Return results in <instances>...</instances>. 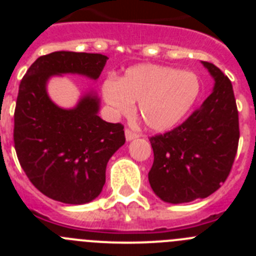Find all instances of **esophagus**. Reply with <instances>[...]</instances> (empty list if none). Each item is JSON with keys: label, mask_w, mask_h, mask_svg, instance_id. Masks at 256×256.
Here are the masks:
<instances>
[{"label": "esophagus", "mask_w": 256, "mask_h": 256, "mask_svg": "<svg viewBox=\"0 0 256 256\" xmlns=\"http://www.w3.org/2000/svg\"><path fill=\"white\" fill-rule=\"evenodd\" d=\"M137 137H140V133L133 132V130H130V128H128V130H126V141H132V140L137 138Z\"/></svg>", "instance_id": "1"}]
</instances>
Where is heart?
Masks as SVG:
<instances>
[{"label":"heart","instance_id":"1","mask_svg":"<svg viewBox=\"0 0 256 256\" xmlns=\"http://www.w3.org/2000/svg\"><path fill=\"white\" fill-rule=\"evenodd\" d=\"M200 91L195 73L160 65L130 68L119 80L102 83V97L115 116L128 115L138 102L144 123L152 130H169L190 110Z\"/></svg>","mask_w":256,"mask_h":256}]
</instances>
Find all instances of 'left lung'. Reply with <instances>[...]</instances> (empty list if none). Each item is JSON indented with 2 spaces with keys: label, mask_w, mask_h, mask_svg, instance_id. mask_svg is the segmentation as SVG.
Instances as JSON below:
<instances>
[{
  "label": "left lung",
  "mask_w": 256,
  "mask_h": 256,
  "mask_svg": "<svg viewBox=\"0 0 256 256\" xmlns=\"http://www.w3.org/2000/svg\"><path fill=\"white\" fill-rule=\"evenodd\" d=\"M204 66L216 80L212 94L186 120L150 137L154 164L148 182L165 202L205 198L226 182L240 140L238 112L232 83L219 68Z\"/></svg>",
  "instance_id": "obj_1"
}]
</instances>
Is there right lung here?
<instances>
[{
  "instance_id": "obj_1",
  "label": "right lung",
  "mask_w": 256,
  "mask_h": 256,
  "mask_svg": "<svg viewBox=\"0 0 256 256\" xmlns=\"http://www.w3.org/2000/svg\"><path fill=\"white\" fill-rule=\"evenodd\" d=\"M108 56L56 51L38 58L19 86L14 114L18 159L33 186L64 204L90 202L102 191L108 159L126 142L124 126L97 112L100 100L86 94L74 108L50 100L47 80L58 74H80L96 80Z\"/></svg>"
}]
</instances>
